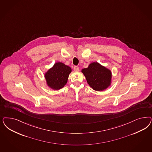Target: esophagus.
Returning a JSON list of instances; mask_svg holds the SVG:
<instances>
[{
    "mask_svg": "<svg viewBox=\"0 0 152 152\" xmlns=\"http://www.w3.org/2000/svg\"><path fill=\"white\" fill-rule=\"evenodd\" d=\"M74 70L75 72H78L79 70V68L78 66H75L74 67Z\"/></svg>",
    "mask_w": 152,
    "mask_h": 152,
    "instance_id": "1",
    "label": "esophagus"
}]
</instances>
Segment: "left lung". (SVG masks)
I'll list each match as a JSON object with an SVG mask.
<instances>
[{"label":"left lung","instance_id":"obj_1","mask_svg":"<svg viewBox=\"0 0 152 152\" xmlns=\"http://www.w3.org/2000/svg\"><path fill=\"white\" fill-rule=\"evenodd\" d=\"M82 72L89 86L95 91H102L111 85V70L97 62L91 63L87 68L83 69Z\"/></svg>","mask_w":152,"mask_h":152}]
</instances>
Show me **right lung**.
<instances>
[{"label":"right lung","mask_w":152,"mask_h":152,"mask_svg":"<svg viewBox=\"0 0 152 152\" xmlns=\"http://www.w3.org/2000/svg\"><path fill=\"white\" fill-rule=\"evenodd\" d=\"M72 69L63 63L58 62L45 74L46 83L50 88L59 90L66 84Z\"/></svg>","instance_id":"1"}]
</instances>
